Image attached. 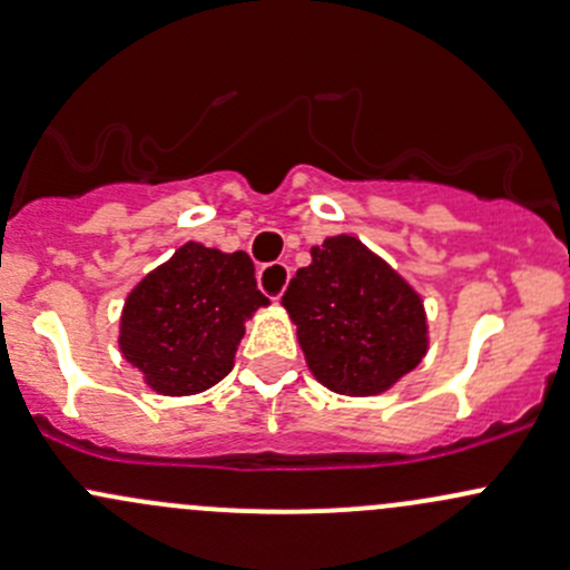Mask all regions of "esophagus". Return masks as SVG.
Masks as SVG:
<instances>
[{
	"mask_svg": "<svg viewBox=\"0 0 570 570\" xmlns=\"http://www.w3.org/2000/svg\"><path fill=\"white\" fill-rule=\"evenodd\" d=\"M287 279H291V266L283 261L266 263V266H261V272H258L261 291L272 298L283 296L285 287H287Z\"/></svg>",
	"mask_w": 570,
	"mask_h": 570,
	"instance_id": "obj_1",
	"label": "esophagus"
}]
</instances>
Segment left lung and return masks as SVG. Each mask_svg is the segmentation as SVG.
Here are the masks:
<instances>
[{"mask_svg":"<svg viewBox=\"0 0 570 570\" xmlns=\"http://www.w3.org/2000/svg\"><path fill=\"white\" fill-rule=\"evenodd\" d=\"M283 304L312 375L336 394H381L426 353L419 293L353 236L312 247V263L298 268Z\"/></svg>","mask_w":570,"mask_h":570,"instance_id":"left-lung-1","label":"left lung"}]
</instances>
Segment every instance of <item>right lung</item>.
<instances>
[{
	"label": "right lung",
	"instance_id": "add662e5",
	"mask_svg": "<svg viewBox=\"0 0 570 570\" xmlns=\"http://www.w3.org/2000/svg\"><path fill=\"white\" fill-rule=\"evenodd\" d=\"M263 304L247 253L187 242L127 296L121 353L160 394H198L228 375L244 321Z\"/></svg>",
	"mask_w": 570,
	"mask_h": 570
}]
</instances>
